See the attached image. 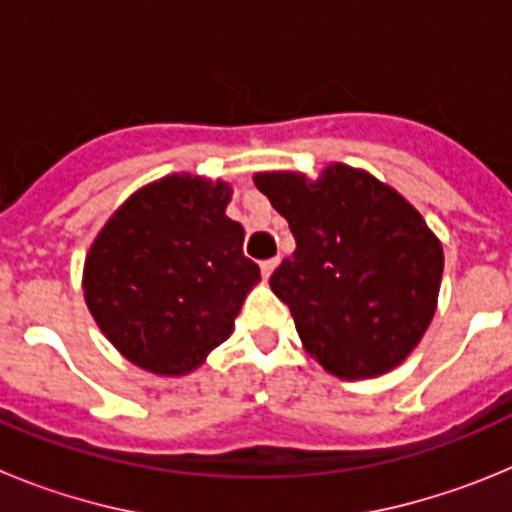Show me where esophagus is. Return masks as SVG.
Masks as SVG:
<instances>
[{"mask_svg":"<svg viewBox=\"0 0 512 512\" xmlns=\"http://www.w3.org/2000/svg\"><path fill=\"white\" fill-rule=\"evenodd\" d=\"M277 264H279V259H266V261H261V274H264V277L269 279L271 274H274V269H277Z\"/></svg>","mask_w":512,"mask_h":512,"instance_id":"esophagus-1","label":"esophagus"}]
</instances>
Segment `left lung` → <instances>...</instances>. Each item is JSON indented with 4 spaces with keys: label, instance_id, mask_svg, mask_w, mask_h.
<instances>
[{
    "label": "left lung",
    "instance_id": "obj_1",
    "mask_svg": "<svg viewBox=\"0 0 512 512\" xmlns=\"http://www.w3.org/2000/svg\"><path fill=\"white\" fill-rule=\"evenodd\" d=\"M253 184L297 241L269 284L307 354L341 379L392 372L438 305L443 248L423 215L390 184L346 164H328L318 179L259 171Z\"/></svg>",
    "mask_w": 512,
    "mask_h": 512
}]
</instances>
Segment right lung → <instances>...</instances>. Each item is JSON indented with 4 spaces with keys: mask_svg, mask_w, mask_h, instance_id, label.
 <instances>
[{
    "mask_svg": "<svg viewBox=\"0 0 512 512\" xmlns=\"http://www.w3.org/2000/svg\"><path fill=\"white\" fill-rule=\"evenodd\" d=\"M233 187L189 171L122 202L84 259L81 289L104 338L130 364L184 377L233 333L259 266L225 215Z\"/></svg>",
    "mask_w": 512,
    "mask_h": 512,
    "instance_id": "1",
    "label": "right lung"
}]
</instances>
